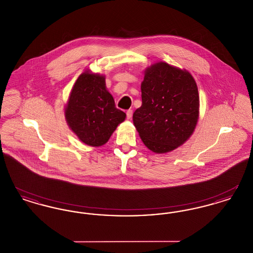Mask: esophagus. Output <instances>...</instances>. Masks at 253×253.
<instances>
[{"instance_id":"1","label":"esophagus","mask_w":253,"mask_h":253,"mask_svg":"<svg viewBox=\"0 0 253 253\" xmlns=\"http://www.w3.org/2000/svg\"><path fill=\"white\" fill-rule=\"evenodd\" d=\"M132 110H131V109H130V110H128V111L126 112V116H127V119H128V120H130V119L132 118Z\"/></svg>"}]
</instances>
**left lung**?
Segmentation results:
<instances>
[{
    "label": "left lung",
    "mask_w": 253,
    "mask_h": 253,
    "mask_svg": "<svg viewBox=\"0 0 253 253\" xmlns=\"http://www.w3.org/2000/svg\"><path fill=\"white\" fill-rule=\"evenodd\" d=\"M142 105L133 124L151 151L164 154L183 144L193 133L199 114V96L193 76L166 62L145 71Z\"/></svg>",
    "instance_id": "1"
}]
</instances>
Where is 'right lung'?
<instances>
[{
  "mask_svg": "<svg viewBox=\"0 0 253 253\" xmlns=\"http://www.w3.org/2000/svg\"><path fill=\"white\" fill-rule=\"evenodd\" d=\"M65 118L84 143L98 147L108 141L126 114L116 107L114 97L106 90L105 78L84 72L74 84Z\"/></svg>",
  "mask_w": 253,
  "mask_h": 253,
  "instance_id": "add662e5",
  "label": "right lung"
}]
</instances>
